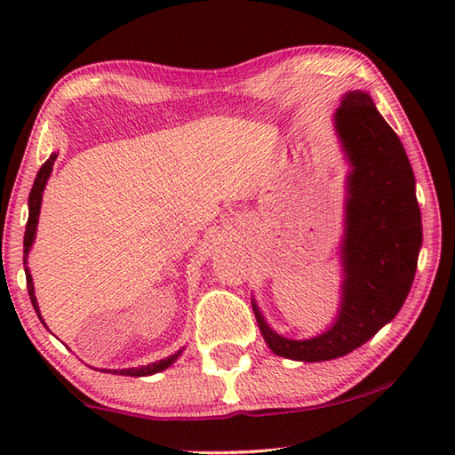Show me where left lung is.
<instances>
[{
  "label": "left lung",
  "mask_w": 455,
  "mask_h": 455,
  "mask_svg": "<svg viewBox=\"0 0 455 455\" xmlns=\"http://www.w3.org/2000/svg\"><path fill=\"white\" fill-rule=\"evenodd\" d=\"M335 126L353 164L339 319L327 333L292 341L268 329L252 305L273 353L309 363L347 355L395 317L411 289L421 246V212L411 164L371 96L357 90L345 94Z\"/></svg>",
  "instance_id": "left-lung-1"
}]
</instances>
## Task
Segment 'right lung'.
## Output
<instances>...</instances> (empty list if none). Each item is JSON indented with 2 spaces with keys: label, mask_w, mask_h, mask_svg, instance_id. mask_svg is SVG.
Instances as JSON below:
<instances>
[{
  "label": "right lung",
  "mask_w": 455,
  "mask_h": 455,
  "mask_svg": "<svg viewBox=\"0 0 455 455\" xmlns=\"http://www.w3.org/2000/svg\"><path fill=\"white\" fill-rule=\"evenodd\" d=\"M56 154H52V156L45 160L42 164L40 172L36 176V182L32 187V192H29V217H28V225H26V235H24V267H26V259H28V252H29V246L34 243V236H36V227H37V217H40V206H42V192L45 182L50 179V172H52V166L56 163ZM26 283H28V292H29V301H32L34 309L37 313V317L42 321V315L40 309H37V301H36V295H34V283H32V275L26 268ZM44 323V321H42ZM45 325V323H44ZM180 355L179 353H174V355L166 357L163 361H156V363H150V365H144V367H132V369H120V371H114V373H120V375H128V377H144V375H152V373H158L166 369L168 365L174 363V359Z\"/></svg>",
  "instance_id": "right-lung-1"
}]
</instances>
